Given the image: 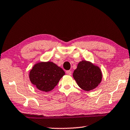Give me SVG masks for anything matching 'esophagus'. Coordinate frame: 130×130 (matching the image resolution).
<instances>
[{
	"label": "esophagus",
	"instance_id": "1",
	"mask_svg": "<svg viewBox=\"0 0 130 130\" xmlns=\"http://www.w3.org/2000/svg\"><path fill=\"white\" fill-rule=\"evenodd\" d=\"M66 73H67L68 75L70 76L72 74V71H70V70H67V71L66 72Z\"/></svg>",
	"mask_w": 130,
	"mask_h": 130
}]
</instances>
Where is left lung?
Returning a JSON list of instances; mask_svg holds the SVG:
<instances>
[{"mask_svg":"<svg viewBox=\"0 0 130 130\" xmlns=\"http://www.w3.org/2000/svg\"><path fill=\"white\" fill-rule=\"evenodd\" d=\"M73 77L79 87L85 91H90L102 82L103 74L98 66L90 61L83 60L79 62L74 70Z\"/></svg>","mask_w":130,"mask_h":130,"instance_id":"left-lung-1","label":"left lung"}]
</instances>
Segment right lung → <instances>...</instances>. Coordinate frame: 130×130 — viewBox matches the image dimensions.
<instances>
[{"label":"right lung","instance_id":"right-lung-1","mask_svg":"<svg viewBox=\"0 0 130 130\" xmlns=\"http://www.w3.org/2000/svg\"><path fill=\"white\" fill-rule=\"evenodd\" d=\"M65 74L62 68L54 62L41 61L30 70L29 78L37 89L47 92L53 89Z\"/></svg>","mask_w":130,"mask_h":130}]
</instances>
